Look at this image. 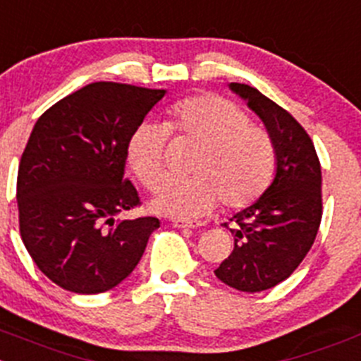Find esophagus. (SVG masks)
<instances>
[{
  "instance_id": "1",
  "label": "esophagus",
  "mask_w": 361,
  "mask_h": 361,
  "mask_svg": "<svg viewBox=\"0 0 361 361\" xmlns=\"http://www.w3.org/2000/svg\"><path fill=\"white\" fill-rule=\"evenodd\" d=\"M173 226L185 230V228H197V226H201V224L200 222L187 221V219H173Z\"/></svg>"
}]
</instances>
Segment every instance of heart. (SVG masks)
<instances>
[{"label":"heart","mask_w":361,"mask_h":361,"mask_svg":"<svg viewBox=\"0 0 361 361\" xmlns=\"http://www.w3.org/2000/svg\"><path fill=\"white\" fill-rule=\"evenodd\" d=\"M169 135L176 144L197 147L188 181H173L157 192L151 208L174 217H201L221 200L228 210L252 204L274 173L271 135L226 97L200 94L171 109L164 126L142 123L131 131L126 158L137 180L157 190L165 180Z\"/></svg>","instance_id":"obj_1"}]
</instances>
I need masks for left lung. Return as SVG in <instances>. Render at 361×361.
Here are the masks:
<instances>
[{"label": "left lung", "mask_w": 361, "mask_h": 361, "mask_svg": "<svg viewBox=\"0 0 361 361\" xmlns=\"http://www.w3.org/2000/svg\"><path fill=\"white\" fill-rule=\"evenodd\" d=\"M230 89L247 103L274 144L276 174L267 190L224 226L233 252L215 269L228 287L262 292L287 279L308 255L322 219L321 161L305 128L279 104L245 83Z\"/></svg>", "instance_id": "8db88e82"}]
</instances>
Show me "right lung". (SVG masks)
<instances>
[{
    "label": "right lung",
    "mask_w": 361,
    "mask_h": 361,
    "mask_svg": "<svg viewBox=\"0 0 361 361\" xmlns=\"http://www.w3.org/2000/svg\"><path fill=\"white\" fill-rule=\"evenodd\" d=\"M164 89L96 82L48 109L18 173L19 231L37 267L59 287L99 294L140 262L157 217L116 219L140 204L124 178L126 144Z\"/></svg>",
    "instance_id": "1"
}]
</instances>
